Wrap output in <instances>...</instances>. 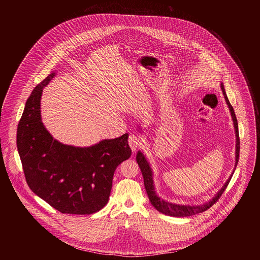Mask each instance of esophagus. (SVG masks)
Segmentation results:
<instances>
[{"instance_id":"obj_1","label":"esophagus","mask_w":260,"mask_h":260,"mask_svg":"<svg viewBox=\"0 0 260 260\" xmlns=\"http://www.w3.org/2000/svg\"><path fill=\"white\" fill-rule=\"evenodd\" d=\"M128 145H129V147H131V149L133 150V151H135L141 146V141H140L138 136L132 134L129 136V138H128Z\"/></svg>"}]
</instances>
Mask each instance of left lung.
I'll use <instances>...</instances> for the list:
<instances>
[{
    "label": "left lung",
    "instance_id": "8db88e82",
    "mask_svg": "<svg viewBox=\"0 0 260 260\" xmlns=\"http://www.w3.org/2000/svg\"><path fill=\"white\" fill-rule=\"evenodd\" d=\"M221 90L224 95L225 101L228 106L229 110L231 112V116H232V120H233V124H234V127H235V134H236V162H235V169L233 171L232 174L230 175L227 181L225 182V184L222 186L221 188L215 194L214 197L210 199L209 201H206L203 204L200 205H189V204H176V203H173V202H169L166 201L165 199L161 198L157 194L156 189H155V184H154V179H153V172L152 169L150 167V162L149 160L146 157V155L142 152L141 150L137 151L136 154V161L138 163V166L141 170L142 174H143V178H144V185H145V189L148 193V197L150 199V203L151 205L157 210L159 213H164L166 215H170V216H189V215H193L197 213H202L205 212L206 210H208L210 207H212L217 200L221 194L223 193V191L227 188L229 182L231 180L233 174L235 173L236 166L238 163V158H239V150H240V142H239V134H238V124H237V120H236V113L234 108L232 107V105L229 102L228 97L226 94L225 88H224V85L221 83L220 84ZM137 129L140 134H143V129L140 125L137 126Z\"/></svg>",
    "mask_w": 260,
    "mask_h": 260
}]
</instances>
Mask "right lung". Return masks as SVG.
Wrapping results in <instances>:
<instances>
[{
	"mask_svg": "<svg viewBox=\"0 0 260 260\" xmlns=\"http://www.w3.org/2000/svg\"><path fill=\"white\" fill-rule=\"evenodd\" d=\"M51 72L33 89L17 128V148L25 180L32 191L57 211L71 214L99 212L109 201L113 174L131 157L128 134L88 147L54 139L42 122L43 88Z\"/></svg>",
	"mask_w": 260,
	"mask_h": 260,
	"instance_id": "add662e5",
	"label": "right lung"
}]
</instances>
